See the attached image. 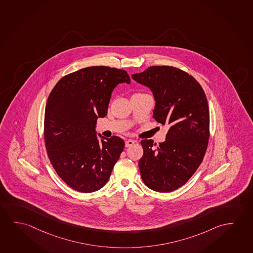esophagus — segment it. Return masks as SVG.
I'll use <instances>...</instances> for the list:
<instances>
[{
    "instance_id": "esophagus-1",
    "label": "esophagus",
    "mask_w": 253,
    "mask_h": 253,
    "mask_svg": "<svg viewBox=\"0 0 253 253\" xmlns=\"http://www.w3.org/2000/svg\"><path fill=\"white\" fill-rule=\"evenodd\" d=\"M133 144H134V140H126V148H128V147H131V146H132V145Z\"/></svg>"
}]
</instances>
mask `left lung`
<instances>
[{
	"mask_svg": "<svg viewBox=\"0 0 253 253\" xmlns=\"http://www.w3.org/2000/svg\"><path fill=\"white\" fill-rule=\"evenodd\" d=\"M132 78L150 88L156 101L153 118L169 128L166 140L157 149L152 140L140 141L143 148L139 161L140 176L151 190L172 192L193 176L208 148L207 96L192 76L174 67H149Z\"/></svg>",
	"mask_w": 253,
	"mask_h": 253,
	"instance_id": "left-lung-1",
	"label": "left lung"
}]
</instances>
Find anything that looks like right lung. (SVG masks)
Masks as SVG:
<instances>
[{
	"label": "right lung",
	"mask_w": 253,
	"mask_h": 253,
	"mask_svg": "<svg viewBox=\"0 0 253 253\" xmlns=\"http://www.w3.org/2000/svg\"><path fill=\"white\" fill-rule=\"evenodd\" d=\"M126 71L104 66L82 68L62 77L50 93L44 136L49 159L65 183L92 193L108 181L125 147L118 136H96L98 118L107 114L117 85L130 84Z\"/></svg>",
	"instance_id": "obj_1"
}]
</instances>
